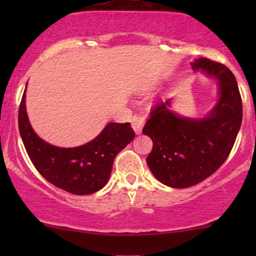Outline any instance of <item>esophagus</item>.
<instances>
[{"label":"esophagus","mask_w":256,"mask_h":256,"mask_svg":"<svg viewBox=\"0 0 256 256\" xmlns=\"http://www.w3.org/2000/svg\"><path fill=\"white\" fill-rule=\"evenodd\" d=\"M144 122H146L144 118H143L142 116H140V114H134V116H132L131 126L137 134H140V132H142L143 126H144Z\"/></svg>","instance_id":"esophagus-1"}]
</instances>
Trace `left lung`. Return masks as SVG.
I'll use <instances>...</instances> for the list:
<instances>
[{
	"mask_svg": "<svg viewBox=\"0 0 256 256\" xmlns=\"http://www.w3.org/2000/svg\"><path fill=\"white\" fill-rule=\"evenodd\" d=\"M194 70L218 79L220 98L204 119L182 118L170 110V100L150 110L143 134L152 138L146 164L161 183L189 188L212 176L230 155L242 124V98L237 80L225 64L201 58Z\"/></svg>",
	"mask_w": 256,
	"mask_h": 256,
	"instance_id": "left-lung-1",
	"label": "left lung"
}]
</instances>
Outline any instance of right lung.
I'll return each mask as SVG.
<instances>
[{
	"instance_id": "obj_1",
	"label": "right lung",
	"mask_w": 256,
	"mask_h": 256,
	"mask_svg": "<svg viewBox=\"0 0 256 256\" xmlns=\"http://www.w3.org/2000/svg\"><path fill=\"white\" fill-rule=\"evenodd\" d=\"M19 131L28 158L49 183L74 195H89L107 184L114 158L134 140L130 122H110L95 140L76 148H58L37 136L28 122L25 91L19 107Z\"/></svg>"
}]
</instances>
